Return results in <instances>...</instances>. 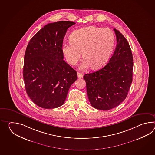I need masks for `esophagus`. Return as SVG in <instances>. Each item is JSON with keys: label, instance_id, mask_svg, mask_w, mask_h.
Returning a JSON list of instances; mask_svg holds the SVG:
<instances>
[{"label": "esophagus", "instance_id": "obj_1", "mask_svg": "<svg viewBox=\"0 0 155 155\" xmlns=\"http://www.w3.org/2000/svg\"><path fill=\"white\" fill-rule=\"evenodd\" d=\"M78 77L79 79H82V78H83V74H81V73H80L78 72Z\"/></svg>", "mask_w": 155, "mask_h": 155}]
</instances>
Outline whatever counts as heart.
<instances>
[{"instance_id": "heart-1", "label": "heart", "mask_w": 155, "mask_h": 155, "mask_svg": "<svg viewBox=\"0 0 155 155\" xmlns=\"http://www.w3.org/2000/svg\"><path fill=\"white\" fill-rule=\"evenodd\" d=\"M114 44L115 35L111 30L90 26L74 31L70 42L64 43L61 50L70 65H75L82 53L84 59L80 68L85 70L90 66L97 70L109 60Z\"/></svg>"}]
</instances>
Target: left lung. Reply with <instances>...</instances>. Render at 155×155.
I'll list each match as a JSON object with an SVG mask.
<instances>
[{
	"label": "left lung",
	"instance_id": "obj_1",
	"mask_svg": "<svg viewBox=\"0 0 155 155\" xmlns=\"http://www.w3.org/2000/svg\"><path fill=\"white\" fill-rule=\"evenodd\" d=\"M114 30L117 45L109 63L101 69L84 76L90 104L101 110L113 109L123 102L132 81L131 50L122 34Z\"/></svg>",
	"mask_w": 155,
	"mask_h": 155
}]
</instances>
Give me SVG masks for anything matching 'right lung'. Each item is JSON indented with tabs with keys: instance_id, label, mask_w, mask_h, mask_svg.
Listing matches in <instances>:
<instances>
[{
	"instance_id": "add662e5",
	"label": "right lung",
	"mask_w": 155,
	"mask_h": 155,
	"mask_svg": "<svg viewBox=\"0 0 155 155\" xmlns=\"http://www.w3.org/2000/svg\"><path fill=\"white\" fill-rule=\"evenodd\" d=\"M75 23L48 24L30 40L24 56L23 78L26 93L36 105L54 109L63 105L77 73L63 60V39Z\"/></svg>"
}]
</instances>
